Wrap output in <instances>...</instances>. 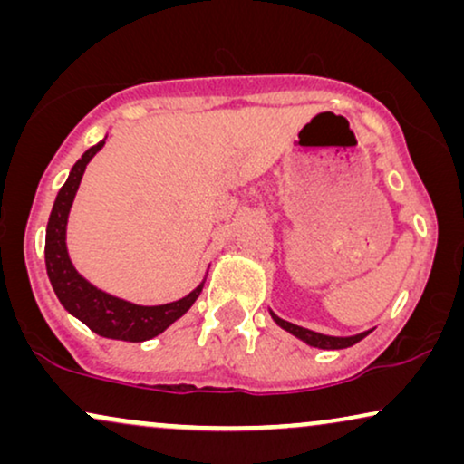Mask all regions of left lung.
<instances>
[{
	"label": "left lung",
	"mask_w": 464,
	"mask_h": 464,
	"mask_svg": "<svg viewBox=\"0 0 464 464\" xmlns=\"http://www.w3.org/2000/svg\"><path fill=\"white\" fill-rule=\"evenodd\" d=\"M270 314H272V319H275V321L278 323V325H281L283 329H287L289 334L297 335V338L304 340V342H306V344H310V346H316V348H325V351H335V348H348V346L357 344L359 340H363L365 335L370 334V332H365V334L353 335V338H334V335H323V334L310 332V329H306V327L294 325V323H289V321H283V319H278V316H276L275 313H270Z\"/></svg>",
	"instance_id": "left-lung-1"
}]
</instances>
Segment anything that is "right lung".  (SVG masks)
Masks as SVG:
<instances>
[{
    "label": "right lung",
    "instance_id": "1",
    "mask_svg": "<svg viewBox=\"0 0 464 464\" xmlns=\"http://www.w3.org/2000/svg\"><path fill=\"white\" fill-rule=\"evenodd\" d=\"M103 143L105 141H101L84 151V156L73 164L65 186L56 194L46 227V249H44V253H46V270L54 294L65 310L78 316L94 334L111 340L143 342L162 334L170 323L186 314L189 306L196 302V297L200 295L202 285L177 302L162 304V306H137V304L124 302L120 297L105 294V291H99L75 272L73 264L69 262L65 246L67 215L75 192H78L86 164L103 148Z\"/></svg>",
    "mask_w": 464,
    "mask_h": 464
}]
</instances>
